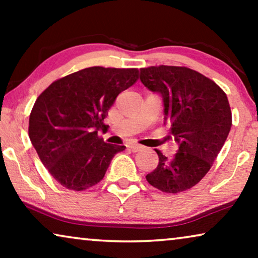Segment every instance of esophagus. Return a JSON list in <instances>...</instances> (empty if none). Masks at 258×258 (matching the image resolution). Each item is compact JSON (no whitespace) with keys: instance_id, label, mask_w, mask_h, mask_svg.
Instances as JSON below:
<instances>
[{"instance_id":"1","label":"esophagus","mask_w":258,"mask_h":258,"mask_svg":"<svg viewBox=\"0 0 258 258\" xmlns=\"http://www.w3.org/2000/svg\"><path fill=\"white\" fill-rule=\"evenodd\" d=\"M129 149L133 151V153H137V151L142 150L143 147L140 146V144H130L129 146Z\"/></svg>"}]
</instances>
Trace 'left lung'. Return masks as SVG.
<instances>
[{
    "label": "left lung",
    "instance_id": "8db88e82",
    "mask_svg": "<svg viewBox=\"0 0 258 258\" xmlns=\"http://www.w3.org/2000/svg\"><path fill=\"white\" fill-rule=\"evenodd\" d=\"M140 80L162 96L164 124L178 144L171 158L156 150L158 165L147 181L163 192L185 191L210 170L230 132L227 95L214 81L185 67L142 68Z\"/></svg>",
    "mask_w": 258,
    "mask_h": 258
}]
</instances>
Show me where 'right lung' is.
<instances>
[{
	"label": "right lung",
	"instance_id": "add662e5",
	"mask_svg": "<svg viewBox=\"0 0 258 258\" xmlns=\"http://www.w3.org/2000/svg\"><path fill=\"white\" fill-rule=\"evenodd\" d=\"M139 79L135 68L90 67L52 82L35 102L29 137L50 175L67 189L82 191L104 177L124 146L98 137L116 97Z\"/></svg>",
	"mask_w": 258,
	"mask_h": 258
}]
</instances>
